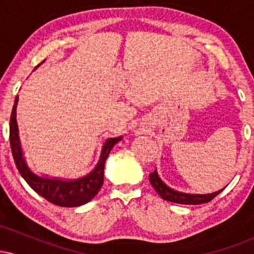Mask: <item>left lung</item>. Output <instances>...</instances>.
<instances>
[{"mask_svg":"<svg viewBox=\"0 0 254 254\" xmlns=\"http://www.w3.org/2000/svg\"><path fill=\"white\" fill-rule=\"evenodd\" d=\"M149 180L151 186L154 188L157 193L161 196L162 199L168 200V202L177 203V204H190V205H194V204H203L210 202L211 199H214L218 193H221L222 190H218L216 192H212V193H205V194H199V193H185V192H180L174 190V189L170 188L168 185L162 182V179L160 178L159 173L155 170L153 173L149 174Z\"/></svg>","mask_w":254,"mask_h":254,"instance_id":"left-lung-1","label":"left lung"}]
</instances>
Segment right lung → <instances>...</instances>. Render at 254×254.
Returning a JSON list of instances; mask_svg holds the SVG:
<instances>
[{
	"mask_svg": "<svg viewBox=\"0 0 254 254\" xmlns=\"http://www.w3.org/2000/svg\"><path fill=\"white\" fill-rule=\"evenodd\" d=\"M44 62L45 61H43L42 63ZM40 64H38L36 69ZM17 101H19V97L15 98L13 110H11L9 141L14 161H15V165L21 177L39 196L44 197L46 200H49L52 204H56V205L74 208V206L83 205V204L92 200L97 196L104 184V167L107 156H109L113 145L118 143L123 138V136L112 137V138H107L105 141L103 147H101L98 164L84 177L77 178V179H64V178L38 174L32 171V168L28 166L24 149H22L21 139H20L19 135V127L16 123Z\"/></svg>",
	"mask_w": 254,
	"mask_h": 254,
	"instance_id": "obj_1",
	"label": "right lung"
}]
</instances>
